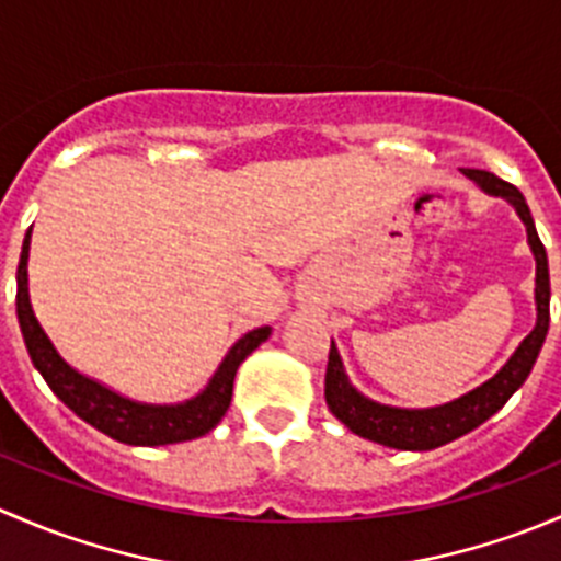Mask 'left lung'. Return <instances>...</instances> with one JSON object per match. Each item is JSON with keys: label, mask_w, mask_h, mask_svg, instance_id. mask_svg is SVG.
Wrapping results in <instances>:
<instances>
[{"label": "left lung", "mask_w": 561, "mask_h": 561, "mask_svg": "<svg viewBox=\"0 0 561 561\" xmlns=\"http://www.w3.org/2000/svg\"><path fill=\"white\" fill-rule=\"evenodd\" d=\"M469 181L480 186L485 195L502 197L516 208L526 228V241H529L531 254H535V328L524 336L516 353L507 358V364L496 371L483 386L472 388L469 393L458 396L454 401H445L437 407H423V410H407V407H390L369 399L350 382L344 371L342 355L331 339V353H328L325 369V404L344 426L358 437L371 439L377 445L396 450H434L439 445H448L463 437L467 432L478 428L480 423L489 421L496 410L505 407V401L524 386L540 355L542 342L548 333V304H551V279H548V254L537 236L535 219H531L529 206L524 195L507 181L496 179L494 173L478 171V168H461Z\"/></svg>", "instance_id": "1"}]
</instances>
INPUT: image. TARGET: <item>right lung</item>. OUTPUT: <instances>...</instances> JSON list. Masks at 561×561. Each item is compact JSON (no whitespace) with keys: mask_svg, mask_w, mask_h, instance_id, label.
<instances>
[{"mask_svg":"<svg viewBox=\"0 0 561 561\" xmlns=\"http://www.w3.org/2000/svg\"><path fill=\"white\" fill-rule=\"evenodd\" d=\"M30 244H32V228L26 230L24 247H21L19 260V293H15V312H19V325L24 333V344L30 350V358L35 369L48 382V388L76 412L81 421L94 426L98 432L107 434L111 439L124 445H144V448H154V445H173L186 443V439H197L203 434L211 432L222 415L228 412L230 399H233V380L239 366L244 364L249 355L271 336V325L254 328L247 331L228 355L217 371L211 375L208 386L195 393L192 399L179 401V404H146V401H135L129 396L116 393L113 388L103 386L94 377L83 375V371L72 369L43 325L37 322L35 309L30 301Z\"/></svg>","mask_w":561,"mask_h":561,"instance_id":"add662e5","label":"right lung"}]
</instances>
